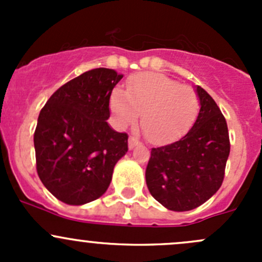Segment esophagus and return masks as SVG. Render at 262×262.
<instances>
[{
    "label": "esophagus",
    "instance_id": "obj_1",
    "mask_svg": "<svg viewBox=\"0 0 262 262\" xmlns=\"http://www.w3.org/2000/svg\"><path fill=\"white\" fill-rule=\"evenodd\" d=\"M128 144H129V149H133L134 147L137 146V144H138V139L136 138V137H133V136H130L129 137V141H128Z\"/></svg>",
    "mask_w": 262,
    "mask_h": 262
}]
</instances>
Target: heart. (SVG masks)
Here are the masks:
<instances>
[{
    "label": "heart",
    "instance_id": "heart-1",
    "mask_svg": "<svg viewBox=\"0 0 262 262\" xmlns=\"http://www.w3.org/2000/svg\"><path fill=\"white\" fill-rule=\"evenodd\" d=\"M110 107L120 124H133L142 113L148 138L158 144L184 136L196 119L199 97L189 84L161 73H139L128 80L126 92L115 89Z\"/></svg>",
    "mask_w": 262,
    "mask_h": 262
}]
</instances>
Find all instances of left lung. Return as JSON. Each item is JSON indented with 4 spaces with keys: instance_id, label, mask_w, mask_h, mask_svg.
I'll use <instances>...</instances> for the list:
<instances>
[{
    "instance_id": "obj_1",
    "label": "left lung",
    "mask_w": 262,
    "mask_h": 262,
    "mask_svg": "<svg viewBox=\"0 0 262 262\" xmlns=\"http://www.w3.org/2000/svg\"><path fill=\"white\" fill-rule=\"evenodd\" d=\"M200 112L179 141L152 148L146 168L150 195L170 210L186 212L213 196L224 179L228 160V126L213 97L196 87Z\"/></svg>"
}]
</instances>
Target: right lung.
Masks as SVG:
<instances>
[{
	"mask_svg": "<svg viewBox=\"0 0 262 262\" xmlns=\"http://www.w3.org/2000/svg\"><path fill=\"white\" fill-rule=\"evenodd\" d=\"M123 75L95 68L60 86L41 109L34 147L36 171L60 202L82 205L109 187L114 166L128 152V134L107 124L109 102Z\"/></svg>",
	"mask_w": 262,
	"mask_h": 262,
	"instance_id": "1",
	"label": "right lung"
}]
</instances>
